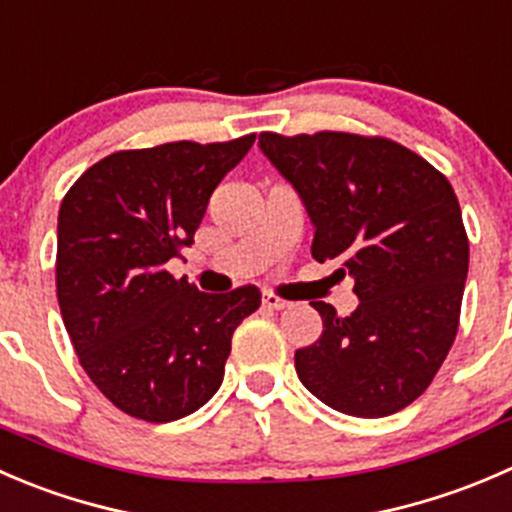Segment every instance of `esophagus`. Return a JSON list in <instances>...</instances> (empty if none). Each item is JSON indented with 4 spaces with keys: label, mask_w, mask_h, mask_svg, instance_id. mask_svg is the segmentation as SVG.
<instances>
[{
    "label": "esophagus",
    "mask_w": 512,
    "mask_h": 512,
    "mask_svg": "<svg viewBox=\"0 0 512 512\" xmlns=\"http://www.w3.org/2000/svg\"><path fill=\"white\" fill-rule=\"evenodd\" d=\"M261 303H263V308H268V311H283V308H288V301L273 296V293H263Z\"/></svg>",
    "instance_id": "34e87169"
}]
</instances>
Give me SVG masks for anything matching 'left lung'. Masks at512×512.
I'll list each match as a JSON object with an SVG mask.
<instances>
[{"mask_svg":"<svg viewBox=\"0 0 512 512\" xmlns=\"http://www.w3.org/2000/svg\"><path fill=\"white\" fill-rule=\"evenodd\" d=\"M258 149L313 224L311 254L351 276L356 311L311 301L323 333L296 351L303 386L333 411L383 418L430 386L455 341L468 236L453 186L388 139L261 134Z\"/></svg>","mask_w":512,"mask_h":512,"instance_id":"8db88e82","label":"left lung"}]
</instances>
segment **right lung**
<instances>
[{"label":"right lung","instance_id":"1","mask_svg":"<svg viewBox=\"0 0 512 512\" xmlns=\"http://www.w3.org/2000/svg\"><path fill=\"white\" fill-rule=\"evenodd\" d=\"M254 139L116 151L64 196V326L86 376L129 416L169 423L199 411L224 381L236 326L261 306L256 286L201 293L166 271L194 244L211 194Z\"/></svg>","mask_w":512,"mask_h":512}]
</instances>
